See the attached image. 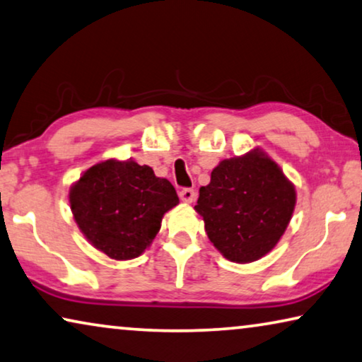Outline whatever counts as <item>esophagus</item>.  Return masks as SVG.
I'll return each mask as SVG.
<instances>
[{
    "label": "esophagus",
    "instance_id": "obj_1",
    "mask_svg": "<svg viewBox=\"0 0 362 362\" xmlns=\"http://www.w3.org/2000/svg\"><path fill=\"white\" fill-rule=\"evenodd\" d=\"M179 197L183 203H193L195 202V190L193 188H182V190L179 192Z\"/></svg>",
    "mask_w": 362,
    "mask_h": 362
}]
</instances>
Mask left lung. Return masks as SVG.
Returning a JSON list of instances; mask_svg holds the SVG:
<instances>
[{
    "label": "left lung",
    "mask_w": 362,
    "mask_h": 362,
    "mask_svg": "<svg viewBox=\"0 0 362 362\" xmlns=\"http://www.w3.org/2000/svg\"><path fill=\"white\" fill-rule=\"evenodd\" d=\"M296 188L262 149L224 159L199 188L197 213L223 257L250 263L265 257L288 228Z\"/></svg>",
    "instance_id": "left-lung-1"
}]
</instances>
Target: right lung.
<instances>
[{"label": "right lung", "instance_id": "1", "mask_svg": "<svg viewBox=\"0 0 362 362\" xmlns=\"http://www.w3.org/2000/svg\"><path fill=\"white\" fill-rule=\"evenodd\" d=\"M69 204L81 233L97 250L113 260H132L151 245L179 197L149 165L107 159L73 183Z\"/></svg>", "mask_w": 362, "mask_h": 362}]
</instances>
